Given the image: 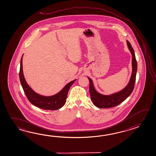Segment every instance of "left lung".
I'll return each instance as SVG.
<instances>
[{"label":"left lung","instance_id":"8db88e82","mask_svg":"<svg viewBox=\"0 0 156 156\" xmlns=\"http://www.w3.org/2000/svg\"><path fill=\"white\" fill-rule=\"evenodd\" d=\"M128 48L132 54V71L129 83L123 89L116 93L110 95H104L99 93L96 90L93 80L87 76L89 80V92L91 99L95 106L99 108H109L116 106L126 99L134 89L136 82V74L137 71V62L134 50L128 41H126Z\"/></svg>","mask_w":156,"mask_h":156}]
</instances>
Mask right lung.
I'll return each mask as SVG.
<instances>
[{
	"label": "right lung",
	"instance_id": "obj_1",
	"mask_svg": "<svg viewBox=\"0 0 156 156\" xmlns=\"http://www.w3.org/2000/svg\"><path fill=\"white\" fill-rule=\"evenodd\" d=\"M23 56L20 60V83L22 86L28 100L33 105L39 108L44 110L59 109L65 105L66 101L67 96L70 87L76 81L75 79L67 83L58 93L52 96H43L36 93L27 83L24 76L22 65Z\"/></svg>",
	"mask_w": 156,
	"mask_h": 156
}]
</instances>
